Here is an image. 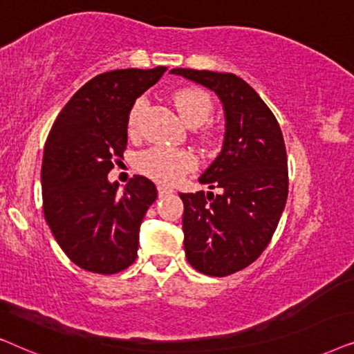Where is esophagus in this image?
<instances>
[{
    "instance_id": "esophagus-1",
    "label": "esophagus",
    "mask_w": 354,
    "mask_h": 354,
    "mask_svg": "<svg viewBox=\"0 0 354 354\" xmlns=\"http://www.w3.org/2000/svg\"><path fill=\"white\" fill-rule=\"evenodd\" d=\"M157 191H158V197H165V196L173 194V189H171V187H168V186H162V185H160V186L157 187Z\"/></svg>"
}]
</instances>
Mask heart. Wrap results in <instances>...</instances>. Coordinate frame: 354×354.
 <instances>
[{
    "label": "heart",
    "mask_w": 354,
    "mask_h": 354,
    "mask_svg": "<svg viewBox=\"0 0 354 354\" xmlns=\"http://www.w3.org/2000/svg\"><path fill=\"white\" fill-rule=\"evenodd\" d=\"M174 105L183 120L189 126H201L209 120L214 110V100L210 93L201 87L178 88L173 95ZM145 108V98H139L131 108L128 118V131L131 136L138 134ZM197 160L189 150L171 147H150L139 153L138 168L149 178L160 183H174L185 176L187 171L194 169Z\"/></svg>",
    "instance_id": "heart-1"
}]
</instances>
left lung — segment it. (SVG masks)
Segmentation results:
<instances>
[{
    "label": "left lung",
    "instance_id": "8db88e82",
    "mask_svg": "<svg viewBox=\"0 0 354 354\" xmlns=\"http://www.w3.org/2000/svg\"><path fill=\"white\" fill-rule=\"evenodd\" d=\"M218 95L223 147L199 178L220 189L180 194L187 262L210 277L243 270L268 246L288 197V160L279 121L257 92L232 73L176 68Z\"/></svg>",
    "mask_w": 354,
    "mask_h": 354
}]
</instances>
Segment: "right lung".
I'll use <instances>...</instances> for the list:
<instances>
[{
  "label": "right lung",
  "mask_w": 354,
  "mask_h": 354,
  "mask_svg": "<svg viewBox=\"0 0 354 354\" xmlns=\"http://www.w3.org/2000/svg\"><path fill=\"white\" fill-rule=\"evenodd\" d=\"M167 68L98 74L74 93L56 118L41 162L44 214L66 256L84 270L111 275L138 257L139 228L157 187L136 174L122 192L108 181L128 145L136 98Z\"/></svg>",
  "instance_id": "add662e5"
}]
</instances>
